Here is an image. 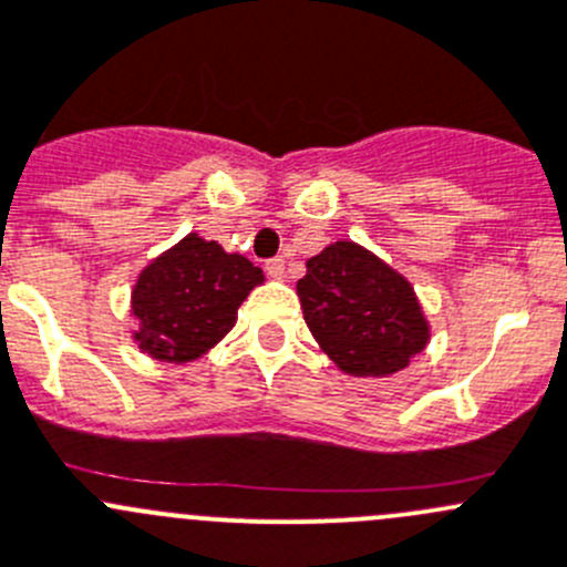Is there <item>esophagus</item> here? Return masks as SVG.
I'll return each instance as SVG.
<instances>
[{
	"label": "esophagus",
	"mask_w": 567,
	"mask_h": 567,
	"mask_svg": "<svg viewBox=\"0 0 567 567\" xmlns=\"http://www.w3.org/2000/svg\"><path fill=\"white\" fill-rule=\"evenodd\" d=\"M266 271H268V277H271V279H282L285 277V260H282V257H274V260H268Z\"/></svg>",
	"instance_id": "esophagus-1"
}]
</instances>
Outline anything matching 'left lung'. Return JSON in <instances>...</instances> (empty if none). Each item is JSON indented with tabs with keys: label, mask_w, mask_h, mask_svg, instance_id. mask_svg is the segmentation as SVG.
<instances>
[{
	"label": "left lung",
	"mask_w": 567,
	"mask_h": 567,
	"mask_svg": "<svg viewBox=\"0 0 567 567\" xmlns=\"http://www.w3.org/2000/svg\"><path fill=\"white\" fill-rule=\"evenodd\" d=\"M301 312L323 354L349 377H390L430 343L415 290L354 240H334L296 282Z\"/></svg>",
	"instance_id": "8db88e82"
}]
</instances>
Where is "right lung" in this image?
I'll return each instance as SVG.
<instances>
[{
    "label": "right lung",
    "mask_w": 567,
    "mask_h": 567,
    "mask_svg": "<svg viewBox=\"0 0 567 567\" xmlns=\"http://www.w3.org/2000/svg\"><path fill=\"white\" fill-rule=\"evenodd\" d=\"M266 282L244 255H229L199 233L185 235L137 274L132 285V340L161 362H194L238 321L246 296Z\"/></svg>",
    "instance_id": "add662e5"
}]
</instances>
